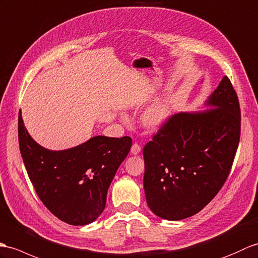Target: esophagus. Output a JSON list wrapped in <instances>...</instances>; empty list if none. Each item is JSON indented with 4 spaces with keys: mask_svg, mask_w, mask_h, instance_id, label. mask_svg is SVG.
I'll return each instance as SVG.
<instances>
[{
    "mask_svg": "<svg viewBox=\"0 0 258 258\" xmlns=\"http://www.w3.org/2000/svg\"><path fill=\"white\" fill-rule=\"evenodd\" d=\"M141 152V146L139 145L137 143H134L133 145H132V148H131V153L133 155H137Z\"/></svg>",
    "mask_w": 258,
    "mask_h": 258,
    "instance_id": "esophagus-1",
    "label": "esophagus"
}]
</instances>
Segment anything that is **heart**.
<instances>
[{
	"mask_svg": "<svg viewBox=\"0 0 258 258\" xmlns=\"http://www.w3.org/2000/svg\"><path fill=\"white\" fill-rule=\"evenodd\" d=\"M168 105L166 103L154 105L143 114V123L148 127H158L168 117Z\"/></svg>",
	"mask_w": 258,
	"mask_h": 258,
	"instance_id": "b5f03b06",
	"label": "heart"
}]
</instances>
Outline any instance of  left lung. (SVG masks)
Here are the masks:
<instances>
[{"mask_svg":"<svg viewBox=\"0 0 258 258\" xmlns=\"http://www.w3.org/2000/svg\"><path fill=\"white\" fill-rule=\"evenodd\" d=\"M207 103L217 107L169 116L143 149L146 201L159 218L177 221L201 211L230 175L241 109L226 76Z\"/></svg>","mask_w":258,"mask_h":258,"instance_id":"obj_1","label":"left lung"}]
</instances>
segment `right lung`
<instances>
[{"label":"right lung","instance_id":"1","mask_svg":"<svg viewBox=\"0 0 258 258\" xmlns=\"http://www.w3.org/2000/svg\"><path fill=\"white\" fill-rule=\"evenodd\" d=\"M19 143L36 194L55 217L86 225L103 212L106 194L132 146L130 136H95L81 145L52 152L39 146L19 113Z\"/></svg>","mask_w":258,"mask_h":258}]
</instances>
